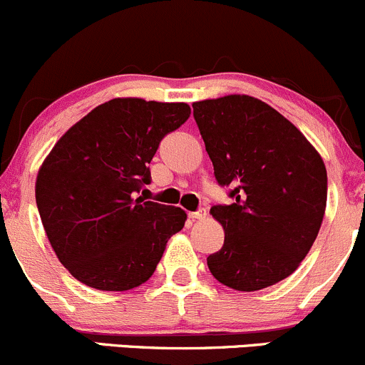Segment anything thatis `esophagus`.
Returning a JSON list of instances; mask_svg holds the SVG:
<instances>
[{
  "label": "esophagus",
  "mask_w": 365,
  "mask_h": 365,
  "mask_svg": "<svg viewBox=\"0 0 365 365\" xmlns=\"http://www.w3.org/2000/svg\"><path fill=\"white\" fill-rule=\"evenodd\" d=\"M205 216H207V210L205 209H198V210H195V212H190L191 220H204Z\"/></svg>",
  "instance_id": "34e87169"
}]
</instances>
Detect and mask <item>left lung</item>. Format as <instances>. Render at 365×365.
Instances as JSON below:
<instances>
[{
	"instance_id": "1",
	"label": "left lung",
	"mask_w": 365,
	"mask_h": 365,
	"mask_svg": "<svg viewBox=\"0 0 365 365\" xmlns=\"http://www.w3.org/2000/svg\"><path fill=\"white\" fill-rule=\"evenodd\" d=\"M193 118L230 205L210 209L225 230L209 255L225 287L255 292L290 276L320 232L327 205L322 156L287 118L262 100L230 95L193 103Z\"/></svg>"
}]
</instances>
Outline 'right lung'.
<instances>
[{
    "label": "right lung",
    "instance_id": "obj_1",
    "mask_svg": "<svg viewBox=\"0 0 365 365\" xmlns=\"http://www.w3.org/2000/svg\"><path fill=\"white\" fill-rule=\"evenodd\" d=\"M190 112L186 103L105 101L45 158L36 205L52 250L75 279L96 290L125 292L153 276L186 212L145 202L138 193L151 182L149 163L161 138Z\"/></svg>",
    "mask_w": 365,
    "mask_h": 365
}]
</instances>
